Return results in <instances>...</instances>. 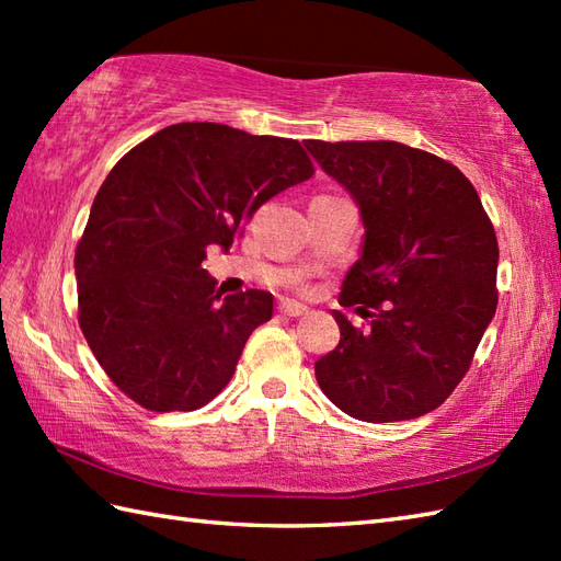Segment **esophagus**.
Segmentation results:
<instances>
[{
    "mask_svg": "<svg viewBox=\"0 0 561 561\" xmlns=\"http://www.w3.org/2000/svg\"><path fill=\"white\" fill-rule=\"evenodd\" d=\"M277 311L282 313V316H289V318H299V316H304L308 308L304 306V304H299V301H291V299H282L279 301V306H277Z\"/></svg>",
    "mask_w": 561,
    "mask_h": 561,
    "instance_id": "obj_1",
    "label": "esophagus"
}]
</instances>
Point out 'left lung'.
<instances>
[{
  "instance_id": "1",
  "label": "left lung",
  "mask_w": 561,
  "mask_h": 561,
  "mask_svg": "<svg viewBox=\"0 0 561 561\" xmlns=\"http://www.w3.org/2000/svg\"><path fill=\"white\" fill-rule=\"evenodd\" d=\"M362 211L364 243L340 306V344L316 362L320 390L362 422L436 410L468 374L496 311L499 245L478 190L456 165L400 141L308 139Z\"/></svg>"
}]
</instances>
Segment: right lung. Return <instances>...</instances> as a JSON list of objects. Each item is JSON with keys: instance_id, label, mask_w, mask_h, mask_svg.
Wrapping results in <instances>:
<instances>
[{"instance_id": "right-lung-1", "label": "right lung", "mask_w": 561, "mask_h": 561, "mask_svg": "<svg viewBox=\"0 0 561 561\" xmlns=\"http://www.w3.org/2000/svg\"><path fill=\"white\" fill-rule=\"evenodd\" d=\"M313 175L296 139L178 123L113 165L77 245L79 328L103 371L151 412H193L229 383L272 294L221 296L202 260L257 207Z\"/></svg>"}]
</instances>
